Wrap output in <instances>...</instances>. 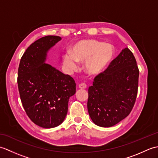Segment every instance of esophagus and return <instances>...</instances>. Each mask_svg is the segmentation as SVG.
Here are the masks:
<instances>
[{
    "mask_svg": "<svg viewBox=\"0 0 158 158\" xmlns=\"http://www.w3.org/2000/svg\"><path fill=\"white\" fill-rule=\"evenodd\" d=\"M86 88H87V85L84 83H81V84L79 85V88L80 89H85Z\"/></svg>",
    "mask_w": 158,
    "mask_h": 158,
    "instance_id": "esophagus-1",
    "label": "esophagus"
}]
</instances>
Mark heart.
<instances>
[{"mask_svg":"<svg viewBox=\"0 0 158 158\" xmlns=\"http://www.w3.org/2000/svg\"><path fill=\"white\" fill-rule=\"evenodd\" d=\"M115 54V48L108 43L94 39L82 40L75 43L70 54L64 57V64L71 70L77 69V62H84L89 75H98L103 71Z\"/></svg>","mask_w":158,"mask_h":158,"instance_id":"b5f03b06","label":"heart"}]
</instances>
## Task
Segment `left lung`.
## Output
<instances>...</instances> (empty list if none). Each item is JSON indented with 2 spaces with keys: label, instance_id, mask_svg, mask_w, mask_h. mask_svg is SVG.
Returning a JSON list of instances; mask_svg holds the SVG:
<instances>
[{
  "label": "left lung",
  "instance_id": "8db88e82",
  "mask_svg": "<svg viewBox=\"0 0 158 158\" xmlns=\"http://www.w3.org/2000/svg\"><path fill=\"white\" fill-rule=\"evenodd\" d=\"M139 77L135 57L126 48L95 77L88 89V110L94 123L111 127L129 115L136 102Z\"/></svg>",
  "mask_w": 158,
  "mask_h": 158
}]
</instances>
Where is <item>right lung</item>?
<instances>
[{
    "label": "right lung",
    "instance_id": "obj_1",
    "mask_svg": "<svg viewBox=\"0 0 158 158\" xmlns=\"http://www.w3.org/2000/svg\"><path fill=\"white\" fill-rule=\"evenodd\" d=\"M61 39L48 35L36 40L26 49L19 64L18 84L23 107L32 122L44 128L63 122L70 97L76 92L73 77L44 63L47 52Z\"/></svg>",
    "mask_w": 158,
    "mask_h": 158
}]
</instances>
